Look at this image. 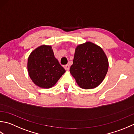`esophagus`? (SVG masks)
<instances>
[{
	"mask_svg": "<svg viewBox=\"0 0 134 134\" xmlns=\"http://www.w3.org/2000/svg\"><path fill=\"white\" fill-rule=\"evenodd\" d=\"M64 68L65 69V70H69V65H65V67H64Z\"/></svg>",
	"mask_w": 134,
	"mask_h": 134,
	"instance_id": "obj_1",
	"label": "esophagus"
}]
</instances>
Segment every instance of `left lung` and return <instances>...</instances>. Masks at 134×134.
I'll list each match as a JSON object with an SVG mask.
<instances>
[{
    "label": "left lung",
    "instance_id": "1",
    "mask_svg": "<svg viewBox=\"0 0 134 134\" xmlns=\"http://www.w3.org/2000/svg\"><path fill=\"white\" fill-rule=\"evenodd\" d=\"M108 67V59L102 48L88 42L76 48L70 72L80 88L92 89L102 82Z\"/></svg>",
    "mask_w": 134,
    "mask_h": 134
}]
</instances>
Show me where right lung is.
I'll use <instances>...</instances> for the list:
<instances>
[{"mask_svg": "<svg viewBox=\"0 0 134 134\" xmlns=\"http://www.w3.org/2000/svg\"><path fill=\"white\" fill-rule=\"evenodd\" d=\"M28 71L33 82L43 88L54 86L65 72L54 57L51 46L46 45L39 46L30 54Z\"/></svg>", "mask_w": 134, "mask_h": 134, "instance_id": "1", "label": "right lung"}]
</instances>
